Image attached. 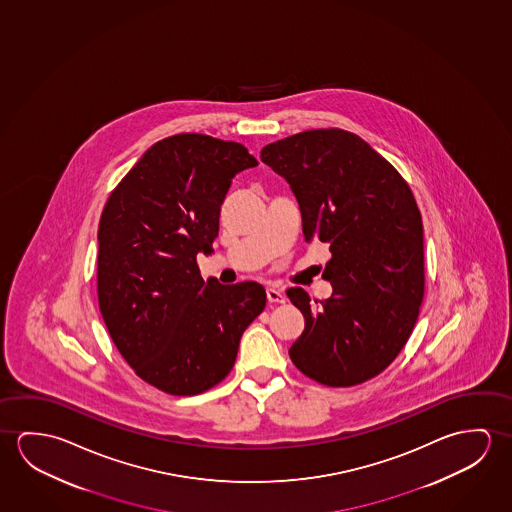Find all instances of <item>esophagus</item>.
Instances as JSON below:
<instances>
[{"label": "esophagus", "instance_id": "34e87169", "mask_svg": "<svg viewBox=\"0 0 512 512\" xmlns=\"http://www.w3.org/2000/svg\"><path fill=\"white\" fill-rule=\"evenodd\" d=\"M267 299L268 302H274V304H283L284 295L276 288H267Z\"/></svg>", "mask_w": 512, "mask_h": 512}]
</instances>
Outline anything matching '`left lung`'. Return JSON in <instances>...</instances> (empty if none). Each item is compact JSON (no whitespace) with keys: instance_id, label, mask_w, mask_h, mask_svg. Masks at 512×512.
<instances>
[{"instance_id":"8db88e82","label":"left lung","mask_w":512,"mask_h":512,"mask_svg":"<svg viewBox=\"0 0 512 512\" xmlns=\"http://www.w3.org/2000/svg\"><path fill=\"white\" fill-rule=\"evenodd\" d=\"M301 208L306 242L331 245L322 277L333 295H286L306 325L290 347L309 379L347 388L372 379L404 349L425 288L422 215L397 169L350 131H302L261 149Z\"/></svg>"}]
</instances>
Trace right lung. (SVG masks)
I'll use <instances>...</instances> for the list:
<instances>
[{"label": "right lung", "mask_w": 512, "mask_h": 512, "mask_svg": "<svg viewBox=\"0 0 512 512\" xmlns=\"http://www.w3.org/2000/svg\"><path fill=\"white\" fill-rule=\"evenodd\" d=\"M258 160L238 142L181 133L149 147L99 220L98 299L135 374L169 395H197L235 365L240 338L267 304L261 284L204 281L220 206Z\"/></svg>", "instance_id": "add662e5"}]
</instances>
